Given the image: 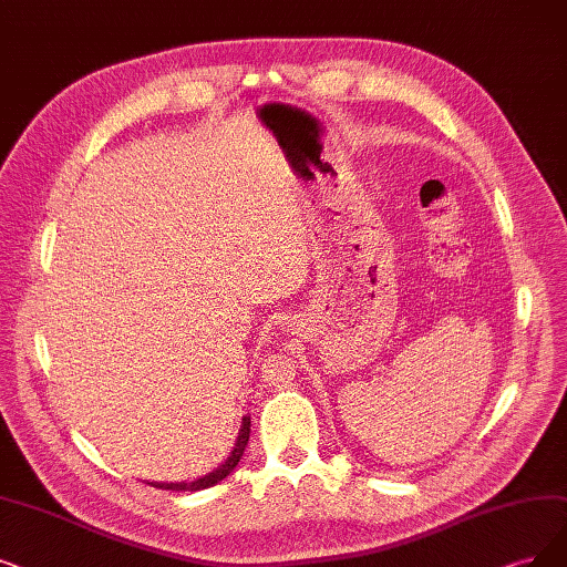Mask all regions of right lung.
Masks as SVG:
<instances>
[{
	"label": "right lung",
	"instance_id": "obj_1",
	"mask_svg": "<svg viewBox=\"0 0 567 567\" xmlns=\"http://www.w3.org/2000/svg\"><path fill=\"white\" fill-rule=\"evenodd\" d=\"M248 433H251V416H244L241 419V430H239V437H237V444L233 449L230 458L225 461L218 470H214L212 474H207V477H202L197 482H188V484H157V482H151V486L155 488H165V491H202V488H209L214 484H218L220 480L228 477V474L237 467L239 458L244 456V449L248 444Z\"/></svg>",
	"mask_w": 567,
	"mask_h": 567
}]
</instances>
